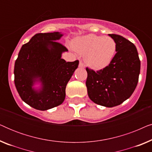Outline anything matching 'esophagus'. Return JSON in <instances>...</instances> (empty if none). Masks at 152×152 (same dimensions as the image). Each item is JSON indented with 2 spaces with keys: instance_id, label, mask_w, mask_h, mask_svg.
<instances>
[{
  "instance_id": "esophagus-1",
  "label": "esophagus",
  "mask_w": 152,
  "mask_h": 152,
  "mask_svg": "<svg viewBox=\"0 0 152 152\" xmlns=\"http://www.w3.org/2000/svg\"><path fill=\"white\" fill-rule=\"evenodd\" d=\"M79 67L82 68H84V64H83L82 61H80V63H79Z\"/></svg>"
}]
</instances>
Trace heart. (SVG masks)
<instances>
[{
    "instance_id": "obj_1",
    "label": "heart",
    "mask_w": 152,
    "mask_h": 152,
    "mask_svg": "<svg viewBox=\"0 0 152 152\" xmlns=\"http://www.w3.org/2000/svg\"><path fill=\"white\" fill-rule=\"evenodd\" d=\"M72 45L75 51L84 55L86 64L94 70H101L109 66L117 50L116 42L111 37L93 34L75 37Z\"/></svg>"
}]
</instances>
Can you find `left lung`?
Listing matches in <instances>:
<instances>
[{
  "label": "left lung",
  "instance_id": "1",
  "mask_svg": "<svg viewBox=\"0 0 152 152\" xmlns=\"http://www.w3.org/2000/svg\"><path fill=\"white\" fill-rule=\"evenodd\" d=\"M117 44L116 54L111 64L94 71L86 68V85L89 98L106 107L120 105L129 98L136 88L140 61L134 43L118 34H109Z\"/></svg>",
  "mask_w": 152,
  "mask_h": 152
}]
</instances>
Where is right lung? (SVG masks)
<instances>
[{"instance_id": "obj_1", "label": "right lung", "mask_w": 152, "mask_h": 152, "mask_svg": "<svg viewBox=\"0 0 152 152\" xmlns=\"http://www.w3.org/2000/svg\"><path fill=\"white\" fill-rule=\"evenodd\" d=\"M63 35L59 32L35 34L23 45L15 61L16 90L22 100L35 109L45 111L61 104L66 85L78 67V60L61 59L68 51L57 42Z\"/></svg>"}]
</instances>
